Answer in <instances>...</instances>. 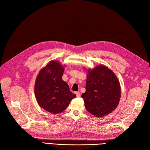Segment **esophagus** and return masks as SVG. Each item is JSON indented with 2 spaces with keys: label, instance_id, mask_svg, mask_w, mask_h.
Wrapping results in <instances>:
<instances>
[{
  "label": "esophagus",
  "instance_id": "34e87169",
  "mask_svg": "<svg viewBox=\"0 0 150 150\" xmlns=\"http://www.w3.org/2000/svg\"><path fill=\"white\" fill-rule=\"evenodd\" d=\"M75 94L76 95L77 97H79V96H81V95H80V93H79V92H76V93H75Z\"/></svg>",
  "mask_w": 150,
  "mask_h": 150
}]
</instances>
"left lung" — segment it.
<instances>
[{
	"mask_svg": "<svg viewBox=\"0 0 150 150\" xmlns=\"http://www.w3.org/2000/svg\"><path fill=\"white\" fill-rule=\"evenodd\" d=\"M120 95L118 78L110 69L100 65L88 69L86 91L81 97L88 112L96 117L107 115L117 108Z\"/></svg>",
	"mask_w": 150,
	"mask_h": 150,
	"instance_id": "obj_1",
	"label": "left lung"
}]
</instances>
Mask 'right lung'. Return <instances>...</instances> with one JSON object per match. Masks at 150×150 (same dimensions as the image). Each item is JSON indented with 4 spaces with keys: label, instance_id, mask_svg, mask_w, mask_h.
<instances>
[{
    "label": "right lung",
    "instance_id": "add662e5",
    "mask_svg": "<svg viewBox=\"0 0 150 150\" xmlns=\"http://www.w3.org/2000/svg\"><path fill=\"white\" fill-rule=\"evenodd\" d=\"M64 71L60 62L52 60L40 70L36 79L35 94L39 106L54 114L65 110L76 97L62 80Z\"/></svg>",
    "mask_w": 150,
    "mask_h": 150
}]
</instances>
